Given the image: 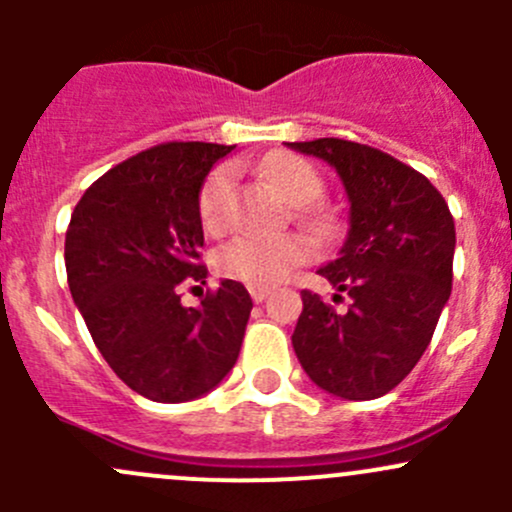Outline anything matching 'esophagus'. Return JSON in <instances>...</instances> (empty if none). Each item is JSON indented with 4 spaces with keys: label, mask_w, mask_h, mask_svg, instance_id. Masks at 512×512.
Masks as SVG:
<instances>
[{
    "label": "esophagus",
    "mask_w": 512,
    "mask_h": 512,
    "mask_svg": "<svg viewBox=\"0 0 512 512\" xmlns=\"http://www.w3.org/2000/svg\"><path fill=\"white\" fill-rule=\"evenodd\" d=\"M267 294H270V289L267 287H250V297H252V302H265L267 299Z\"/></svg>",
    "instance_id": "esophagus-1"
}]
</instances>
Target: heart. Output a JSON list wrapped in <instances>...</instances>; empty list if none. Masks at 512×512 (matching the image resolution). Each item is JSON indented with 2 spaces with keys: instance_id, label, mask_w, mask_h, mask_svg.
I'll return each mask as SVG.
<instances>
[{
  "instance_id": "obj_1",
  "label": "heart",
  "mask_w": 512,
  "mask_h": 512,
  "mask_svg": "<svg viewBox=\"0 0 512 512\" xmlns=\"http://www.w3.org/2000/svg\"><path fill=\"white\" fill-rule=\"evenodd\" d=\"M267 178L292 205H309L322 195L324 180L312 163L299 156H280L267 165ZM235 198V170L230 165L213 170L200 190L198 210L208 232H223L230 223ZM302 220L314 230H327L329 218L322 210L304 208ZM312 257V247L299 235H257L240 232L215 252V267L230 280L250 287H272L282 282L294 267Z\"/></svg>"
}]
</instances>
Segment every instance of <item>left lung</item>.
Here are the masks:
<instances>
[{
	"label": "left lung",
	"mask_w": 512,
	"mask_h": 512,
	"mask_svg": "<svg viewBox=\"0 0 512 512\" xmlns=\"http://www.w3.org/2000/svg\"><path fill=\"white\" fill-rule=\"evenodd\" d=\"M287 146L334 165L352 205L342 252L319 270L349 294V309L302 289L294 354L319 389L379 399L411 374L451 297L453 215L426 175L379 148L344 138Z\"/></svg>",
	"instance_id": "left-lung-1"
}]
</instances>
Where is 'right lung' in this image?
I'll return each mask as SVG.
<instances>
[{
	"label": "right lung",
	"instance_id": "1",
	"mask_svg": "<svg viewBox=\"0 0 512 512\" xmlns=\"http://www.w3.org/2000/svg\"><path fill=\"white\" fill-rule=\"evenodd\" d=\"M235 146L170 141L113 165L76 203L64 260L71 297L118 379L160 404L198 399L235 366L252 299L235 280L205 285L200 185Z\"/></svg>",
	"mask_w": 512,
	"mask_h": 512
}]
</instances>
